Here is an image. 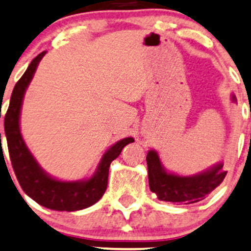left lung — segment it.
Instances as JSON below:
<instances>
[{
	"instance_id": "8db88e82",
	"label": "left lung",
	"mask_w": 251,
	"mask_h": 251,
	"mask_svg": "<svg viewBox=\"0 0 251 251\" xmlns=\"http://www.w3.org/2000/svg\"><path fill=\"white\" fill-rule=\"evenodd\" d=\"M232 101L236 97L232 95ZM149 188L156 194L160 201L191 204L202 201L208 194L218 188L226 176L224 163L219 162L213 167L195 176H178L165 170L160 156L155 150H149L147 155Z\"/></svg>"
}]
</instances>
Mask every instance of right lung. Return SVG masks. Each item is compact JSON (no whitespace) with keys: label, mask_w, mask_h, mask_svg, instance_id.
<instances>
[{"label":"right lung","mask_w":251,"mask_h":251,"mask_svg":"<svg viewBox=\"0 0 251 251\" xmlns=\"http://www.w3.org/2000/svg\"><path fill=\"white\" fill-rule=\"evenodd\" d=\"M46 51L37 55L31 61L12 92L9 107L4 117L8 151L18 181L27 196L49 209L75 212L90 207L103 196L107 189L110 163L120 155L123 148L132 143L134 139L127 137L110 147L102 156L96 172L88 180L62 181L44 172L26 147L21 137L19 125L24 95Z\"/></svg>","instance_id":"add662e5"}]
</instances>
